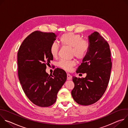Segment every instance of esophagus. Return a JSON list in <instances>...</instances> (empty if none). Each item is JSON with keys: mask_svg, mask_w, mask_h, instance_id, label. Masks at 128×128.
I'll return each mask as SVG.
<instances>
[{"mask_svg": "<svg viewBox=\"0 0 128 128\" xmlns=\"http://www.w3.org/2000/svg\"><path fill=\"white\" fill-rule=\"evenodd\" d=\"M67 80H72V76L69 74H67Z\"/></svg>", "mask_w": 128, "mask_h": 128, "instance_id": "esophagus-1", "label": "esophagus"}]
</instances>
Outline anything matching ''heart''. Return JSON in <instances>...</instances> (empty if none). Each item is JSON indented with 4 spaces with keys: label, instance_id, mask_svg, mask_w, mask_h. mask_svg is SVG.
<instances>
[{
    "label": "heart",
    "instance_id": "1",
    "mask_svg": "<svg viewBox=\"0 0 128 128\" xmlns=\"http://www.w3.org/2000/svg\"><path fill=\"white\" fill-rule=\"evenodd\" d=\"M60 42L63 45L72 48L71 54L78 59L84 58L87 54L89 49V44L82 40L81 36L74 33L63 34L60 38ZM59 51V46L56 42H53L50 48V52L53 58H56ZM76 65L74 60H61L58 63V66L65 70L69 71Z\"/></svg>",
    "mask_w": 128,
    "mask_h": 128
}]
</instances>
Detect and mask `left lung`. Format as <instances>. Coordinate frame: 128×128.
<instances>
[{
  "mask_svg": "<svg viewBox=\"0 0 128 128\" xmlns=\"http://www.w3.org/2000/svg\"><path fill=\"white\" fill-rule=\"evenodd\" d=\"M89 49L76 73H86L84 78L74 76L71 95L78 104L89 105L98 101L107 87L112 66L108 42L97 32L88 36Z\"/></svg>",
  "mask_w": 128,
  "mask_h": 128,
  "instance_id": "8db88e82",
  "label": "left lung"
}]
</instances>
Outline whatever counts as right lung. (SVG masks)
Here are the masks:
<instances>
[{
  "label": "right lung",
  "instance_id": "obj_1",
  "mask_svg": "<svg viewBox=\"0 0 128 128\" xmlns=\"http://www.w3.org/2000/svg\"><path fill=\"white\" fill-rule=\"evenodd\" d=\"M56 37L54 33L34 31L24 40L18 52V76L22 88L33 104L42 107L55 103L67 79L61 69L56 68L52 75L46 71V65L53 60L50 48Z\"/></svg>",
  "mask_w": 128,
  "mask_h": 128
}]
</instances>
